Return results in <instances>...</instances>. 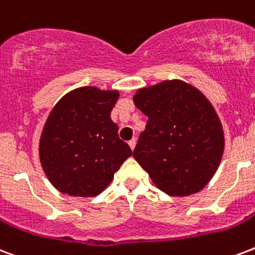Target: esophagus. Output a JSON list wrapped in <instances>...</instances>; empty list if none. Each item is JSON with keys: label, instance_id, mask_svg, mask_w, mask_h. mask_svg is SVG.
<instances>
[{"label": "esophagus", "instance_id": "obj_1", "mask_svg": "<svg viewBox=\"0 0 255 255\" xmlns=\"http://www.w3.org/2000/svg\"><path fill=\"white\" fill-rule=\"evenodd\" d=\"M128 145H129V147H131L132 151H133V148H135V145H136V139H135V137H133V139H131V140L128 141Z\"/></svg>", "mask_w": 255, "mask_h": 255}]
</instances>
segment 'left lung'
Segmentation results:
<instances>
[{"instance_id": "left-lung-1", "label": "left lung", "mask_w": 255, "mask_h": 255, "mask_svg": "<svg viewBox=\"0 0 255 255\" xmlns=\"http://www.w3.org/2000/svg\"><path fill=\"white\" fill-rule=\"evenodd\" d=\"M133 103L148 118L133 149L136 162L168 195L201 191L218 170L225 148L222 124L211 103L180 80L139 89Z\"/></svg>"}]
</instances>
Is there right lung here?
<instances>
[{
    "mask_svg": "<svg viewBox=\"0 0 255 255\" xmlns=\"http://www.w3.org/2000/svg\"><path fill=\"white\" fill-rule=\"evenodd\" d=\"M118 91L83 87L60 99L40 139V160L50 183L72 197H96L114 179L129 145L119 139L111 111Z\"/></svg>",
    "mask_w": 255,
    "mask_h": 255,
    "instance_id": "add662e5",
    "label": "right lung"
}]
</instances>
